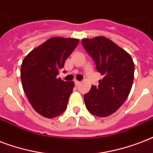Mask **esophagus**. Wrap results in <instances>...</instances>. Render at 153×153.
<instances>
[{"label": "esophagus", "instance_id": "esophagus-1", "mask_svg": "<svg viewBox=\"0 0 153 153\" xmlns=\"http://www.w3.org/2000/svg\"><path fill=\"white\" fill-rule=\"evenodd\" d=\"M74 84H75V86H78L80 84V82L77 81V80H74Z\"/></svg>", "mask_w": 153, "mask_h": 153}]
</instances>
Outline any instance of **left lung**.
I'll list each match as a JSON object with an SVG mask.
<instances>
[{
	"label": "left lung",
	"mask_w": 153,
	"mask_h": 153,
	"mask_svg": "<svg viewBox=\"0 0 153 153\" xmlns=\"http://www.w3.org/2000/svg\"><path fill=\"white\" fill-rule=\"evenodd\" d=\"M82 44L103 76L98 86L84 94L87 110L95 116L111 115L122 105L130 93L134 63L128 53L103 36L83 39Z\"/></svg>",
	"instance_id": "8db88e82"
}]
</instances>
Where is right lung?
<instances>
[{"instance_id": "obj_1", "label": "right lung", "mask_w": 153, "mask_h": 153, "mask_svg": "<svg viewBox=\"0 0 153 153\" xmlns=\"http://www.w3.org/2000/svg\"><path fill=\"white\" fill-rule=\"evenodd\" d=\"M79 40L53 37L32 50L23 60L20 78L27 99L42 116L53 118L66 110L74 83L57 78Z\"/></svg>"}]
</instances>
